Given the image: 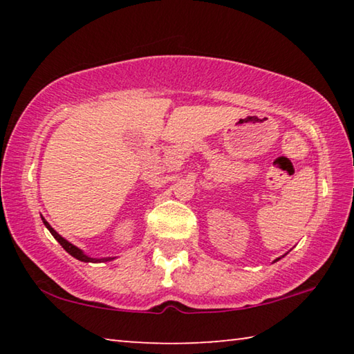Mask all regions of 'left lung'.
<instances>
[{
    "instance_id": "obj_1",
    "label": "left lung",
    "mask_w": 354,
    "mask_h": 354,
    "mask_svg": "<svg viewBox=\"0 0 354 354\" xmlns=\"http://www.w3.org/2000/svg\"><path fill=\"white\" fill-rule=\"evenodd\" d=\"M277 261H278V259H277Z\"/></svg>"
}]
</instances>
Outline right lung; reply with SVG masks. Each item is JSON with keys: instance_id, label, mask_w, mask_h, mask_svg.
I'll return each mask as SVG.
<instances>
[{"instance_id": "add662e5", "label": "right lung", "mask_w": 354, "mask_h": 354, "mask_svg": "<svg viewBox=\"0 0 354 354\" xmlns=\"http://www.w3.org/2000/svg\"><path fill=\"white\" fill-rule=\"evenodd\" d=\"M41 220H44L45 226L48 227V231L51 232L53 237H55L56 241L62 245V248H64L65 251H67L68 254H71L73 257H76L77 261H82V262H107V261H112V259H113V257H101V259H98V257H91V256H87V254H84V251H82V250H80L77 247H75V245H73V243H70L68 241H65V239H64L62 236H59L57 232H56L55 230H53L51 225L48 223V221H46L44 217H41Z\"/></svg>"}]
</instances>
